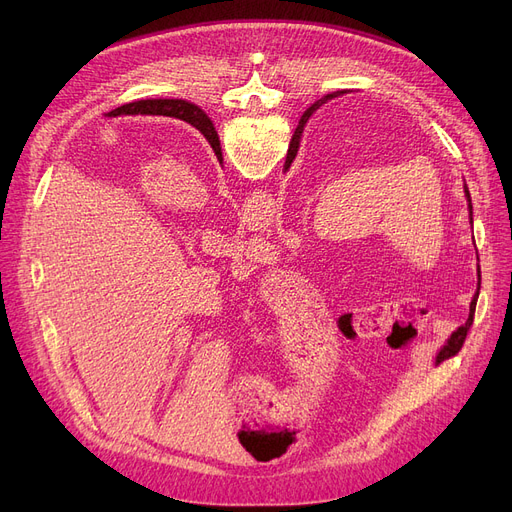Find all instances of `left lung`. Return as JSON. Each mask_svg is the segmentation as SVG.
Wrapping results in <instances>:
<instances>
[{"mask_svg":"<svg viewBox=\"0 0 512 512\" xmlns=\"http://www.w3.org/2000/svg\"><path fill=\"white\" fill-rule=\"evenodd\" d=\"M332 97H336V93H330V95H326V97H321L319 101H315L309 110L305 112V116H309L311 112H315L317 107L321 105V103H326L328 99H332ZM188 116H191L199 126V130L205 134V137L209 139V134L211 137H215V130H213V126H211V122H209V118L199 110L197 105H193L191 103V110H188ZM299 130V128H297ZM297 137H299V132H294V137H292V149H290V153H288V157H286V166H290L292 164V159H294V149H297V145H299V141H297ZM465 195H467V201H469V218H471V224H473V207H471V195H469V191H467V186H465ZM475 303H477V294L473 297V301H471V309H469V319L465 321V324L461 326V328H456L454 332H452V336L448 338V342L444 344V348L442 351L438 353V357H436V361L440 363V361H444V359H448V357H454L456 353L461 351L463 348V344H465V338H467V332H469V328L473 326V313H475Z\"/></svg>","mask_w":512,"mask_h":512,"instance_id":"left-lung-1","label":"left lung"}]
</instances>
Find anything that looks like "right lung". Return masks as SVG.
<instances>
[{"label": "right lung", "mask_w": 512, "mask_h": 512, "mask_svg": "<svg viewBox=\"0 0 512 512\" xmlns=\"http://www.w3.org/2000/svg\"><path fill=\"white\" fill-rule=\"evenodd\" d=\"M188 110H191V103H186L182 99H141V101H132L126 103L118 110L110 112V116H134V114H153V116H172V118H182L186 122H191L193 126H199L191 116H188Z\"/></svg>", "instance_id": "obj_1"}]
</instances>
